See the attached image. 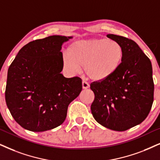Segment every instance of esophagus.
I'll return each mask as SVG.
<instances>
[{
  "label": "esophagus",
  "mask_w": 160,
  "mask_h": 160,
  "mask_svg": "<svg viewBox=\"0 0 160 160\" xmlns=\"http://www.w3.org/2000/svg\"><path fill=\"white\" fill-rule=\"evenodd\" d=\"M82 87L83 89H86V88H88V87H89V85H88V83L86 81L83 80V81L82 82Z\"/></svg>",
  "instance_id": "34e87169"
}]
</instances>
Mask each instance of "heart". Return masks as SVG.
<instances>
[{
    "instance_id": "heart-1",
    "label": "heart",
    "mask_w": 160,
    "mask_h": 160,
    "mask_svg": "<svg viewBox=\"0 0 160 160\" xmlns=\"http://www.w3.org/2000/svg\"><path fill=\"white\" fill-rule=\"evenodd\" d=\"M124 59L122 46L114 40L90 38L76 40L62 55V64L73 73L82 66L88 78L96 81L106 80L117 72Z\"/></svg>"
}]
</instances>
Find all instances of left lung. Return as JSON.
<instances>
[{
	"label": "left lung",
	"instance_id": "left-lung-1",
	"mask_svg": "<svg viewBox=\"0 0 160 160\" xmlns=\"http://www.w3.org/2000/svg\"><path fill=\"white\" fill-rule=\"evenodd\" d=\"M107 37L122 46L124 59L117 72L106 80L94 82L92 114L107 128L124 131L140 124L153 102L152 66L134 40L112 34Z\"/></svg>",
	"mask_w": 160,
	"mask_h": 160
}]
</instances>
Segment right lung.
<instances>
[{
    "label": "right lung",
    "mask_w": 160,
    "mask_h": 160,
    "mask_svg": "<svg viewBox=\"0 0 160 160\" xmlns=\"http://www.w3.org/2000/svg\"><path fill=\"white\" fill-rule=\"evenodd\" d=\"M72 37L52 35L21 48L7 73L5 99L12 116L23 128L51 130L66 120L68 105L82 91L78 77L66 78L60 52Z\"/></svg>",
    "instance_id": "obj_1"
}]
</instances>
